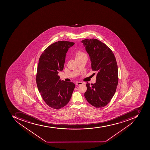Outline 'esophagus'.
Masks as SVG:
<instances>
[{
  "mask_svg": "<svg viewBox=\"0 0 150 150\" xmlns=\"http://www.w3.org/2000/svg\"><path fill=\"white\" fill-rule=\"evenodd\" d=\"M83 83H82L81 81H78V82H76V85H78H78H81Z\"/></svg>",
  "mask_w": 150,
  "mask_h": 150,
  "instance_id": "1",
  "label": "esophagus"
}]
</instances>
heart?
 Here are the masks:
<instances>
[{
    "mask_svg": "<svg viewBox=\"0 0 150 150\" xmlns=\"http://www.w3.org/2000/svg\"><path fill=\"white\" fill-rule=\"evenodd\" d=\"M83 55H85L84 54L83 52H77L76 53V56H75V57L76 58H78V57H81V56Z\"/></svg>",
    "mask_w": 150,
    "mask_h": 150,
    "instance_id": "b5f03b06",
    "label": "heart"
}]
</instances>
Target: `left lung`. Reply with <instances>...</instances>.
<instances>
[{
    "mask_svg": "<svg viewBox=\"0 0 150 150\" xmlns=\"http://www.w3.org/2000/svg\"><path fill=\"white\" fill-rule=\"evenodd\" d=\"M91 60V69L97 73L96 82H87L86 100L96 108L107 105L115 95L118 83V66L115 55L105 44L97 39L81 41ZM95 73H94V74Z\"/></svg>",
    "mask_w": 150,
    "mask_h": 150,
    "instance_id": "obj_1",
    "label": "left lung"
}]
</instances>
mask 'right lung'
<instances>
[{"label":"right lung","instance_id":"obj_1","mask_svg":"<svg viewBox=\"0 0 150 150\" xmlns=\"http://www.w3.org/2000/svg\"><path fill=\"white\" fill-rule=\"evenodd\" d=\"M74 43L56 42L45 49L39 59L37 69V86L42 99L52 108L59 109L69 103L75 85L59 79L58 74L64 68L67 52Z\"/></svg>","mask_w":150,"mask_h":150}]
</instances>
